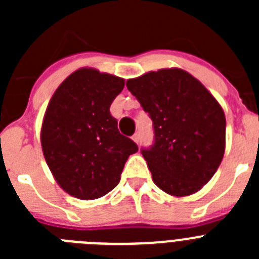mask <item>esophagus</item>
Returning a JSON list of instances; mask_svg holds the SVG:
<instances>
[{"label": "esophagus", "mask_w": 259, "mask_h": 259, "mask_svg": "<svg viewBox=\"0 0 259 259\" xmlns=\"http://www.w3.org/2000/svg\"><path fill=\"white\" fill-rule=\"evenodd\" d=\"M132 140H134L135 143L139 144V141H140V132H136V134H135L134 136H132Z\"/></svg>", "instance_id": "esophagus-1"}]
</instances>
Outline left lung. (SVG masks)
Returning <instances> with one entry per match:
<instances>
[{
    "label": "left lung",
    "mask_w": 259,
    "mask_h": 259,
    "mask_svg": "<svg viewBox=\"0 0 259 259\" xmlns=\"http://www.w3.org/2000/svg\"><path fill=\"white\" fill-rule=\"evenodd\" d=\"M127 88L153 120L154 144L141 154L154 184L176 197L200 191L217 172L226 149L219 102L182 68L150 71L128 79Z\"/></svg>",
    "instance_id": "obj_1"
}]
</instances>
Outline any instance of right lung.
Listing matches in <instances>:
<instances>
[{
    "instance_id": "1",
    "label": "right lung",
    "mask_w": 259,
    "mask_h": 259,
    "mask_svg": "<svg viewBox=\"0 0 259 259\" xmlns=\"http://www.w3.org/2000/svg\"><path fill=\"white\" fill-rule=\"evenodd\" d=\"M124 79L92 67L68 75L57 88L41 125V148L58 185L79 200L113 191L136 144L119 134L110 105Z\"/></svg>"
}]
</instances>
